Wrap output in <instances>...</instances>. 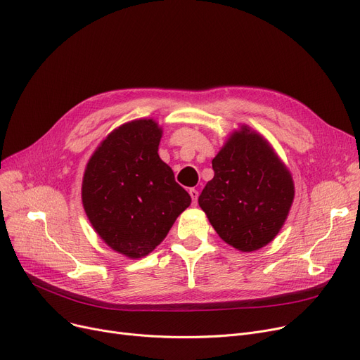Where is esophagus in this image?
Wrapping results in <instances>:
<instances>
[{"label": "esophagus", "instance_id": "1", "mask_svg": "<svg viewBox=\"0 0 360 360\" xmlns=\"http://www.w3.org/2000/svg\"><path fill=\"white\" fill-rule=\"evenodd\" d=\"M190 195H191V200H193V205H197V200H198V191L195 190V188H191V190H190Z\"/></svg>", "mask_w": 360, "mask_h": 360}]
</instances>
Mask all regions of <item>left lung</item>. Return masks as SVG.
I'll use <instances>...</instances> for the list:
<instances>
[{"instance_id":"obj_1","label":"left lung","mask_w":360,"mask_h":360,"mask_svg":"<svg viewBox=\"0 0 360 360\" xmlns=\"http://www.w3.org/2000/svg\"><path fill=\"white\" fill-rule=\"evenodd\" d=\"M214 176L198 204L217 235L242 252L270 243L295 197L292 175L269 141L242 125L212 162Z\"/></svg>"}]
</instances>
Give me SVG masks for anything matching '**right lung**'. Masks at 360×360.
Wrapping results in <instances>:
<instances>
[{
    "label": "right lung",
    "instance_id": "1",
    "mask_svg": "<svg viewBox=\"0 0 360 360\" xmlns=\"http://www.w3.org/2000/svg\"><path fill=\"white\" fill-rule=\"evenodd\" d=\"M160 139L153 120L127 122L101 143L84 170L82 200L93 229L128 258L153 251L191 204L159 158Z\"/></svg>",
    "mask_w": 360,
    "mask_h": 360
}]
</instances>
